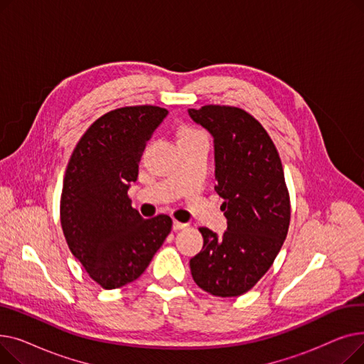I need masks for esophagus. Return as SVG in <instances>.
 I'll return each mask as SVG.
<instances>
[{
  "label": "esophagus",
  "mask_w": 364,
  "mask_h": 364,
  "mask_svg": "<svg viewBox=\"0 0 364 364\" xmlns=\"http://www.w3.org/2000/svg\"><path fill=\"white\" fill-rule=\"evenodd\" d=\"M186 227H187L186 223H180V221H177V220H174V223H172V228H174L176 232H177V230H183V228H186Z\"/></svg>",
  "instance_id": "1"
}]
</instances>
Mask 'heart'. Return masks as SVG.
Returning a JSON list of instances; mask_svg holds the SVG:
<instances>
[{"label":"heart","instance_id":"1","mask_svg":"<svg viewBox=\"0 0 364 364\" xmlns=\"http://www.w3.org/2000/svg\"><path fill=\"white\" fill-rule=\"evenodd\" d=\"M195 132H200V131L192 129V128H184V129L181 131V136H187V134H195Z\"/></svg>","mask_w":364,"mask_h":364}]
</instances>
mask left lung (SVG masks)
<instances>
[{"label": "left lung", "instance_id": "left-lung-1", "mask_svg": "<svg viewBox=\"0 0 364 364\" xmlns=\"http://www.w3.org/2000/svg\"><path fill=\"white\" fill-rule=\"evenodd\" d=\"M188 114L214 137L215 192L227 218L223 237L199 227L203 250L190 270L205 292L239 296L269 272L288 235L291 199L282 161L269 132L240 107L206 105Z\"/></svg>", "mask_w": 364, "mask_h": 364}]
</instances>
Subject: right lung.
I'll use <instances>...</instances> for the list:
<instances>
[{
	"label": "right lung",
	"instance_id": "1",
	"mask_svg": "<svg viewBox=\"0 0 364 364\" xmlns=\"http://www.w3.org/2000/svg\"><path fill=\"white\" fill-rule=\"evenodd\" d=\"M159 106H125L95 119L75 146L60 198L68 246L103 289L137 280L171 233V217L144 220L128 187L153 132L166 117Z\"/></svg>",
	"mask_w": 364,
	"mask_h": 364
}]
</instances>
